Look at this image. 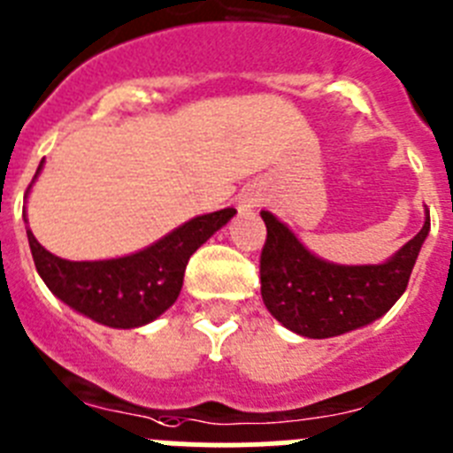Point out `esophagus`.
<instances>
[{
  "mask_svg": "<svg viewBox=\"0 0 453 453\" xmlns=\"http://www.w3.org/2000/svg\"><path fill=\"white\" fill-rule=\"evenodd\" d=\"M242 203H243V207H252V205H255V203H252V198H242Z\"/></svg>",
  "mask_w": 453,
  "mask_h": 453,
  "instance_id": "34e87169",
  "label": "esophagus"
}]
</instances>
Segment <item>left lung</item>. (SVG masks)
Instances as JSON below:
<instances>
[{
    "mask_svg": "<svg viewBox=\"0 0 453 453\" xmlns=\"http://www.w3.org/2000/svg\"><path fill=\"white\" fill-rule=\"evenodd\" d=\"M425 214L422 230L386 262L336 264L313 255L287 223L262 210L268 232L259 262L264 304L277 323L307 338L341 336L374 323L406 291L429 236Z\"/></svg>",
    "mask_w": 453,
    "mask_h": 453,
    "instance_id": "8db88e82",
    "label": "left lung"
}]
</instances>
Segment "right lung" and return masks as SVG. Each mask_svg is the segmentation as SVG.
I'll use <instances>...</instances> for the list:
<instances>
[{
	"label": "right lung",
	"instance_id": "right-lung-1",
	"mask_svg": "<svg viewBox=\"0 0 453 453\" xmlns=\"http://www.w3.org/2000/svg\"><path fill=\"white\" fill-rule=\"evenodd\" d=\"M234 214V207L201 214L142 250L95 262H69L40 246L28 227L27 236L38 275L60 303L105 327L135 329L153 323L176 303L189 257ZM22 219L28 223L27 207Z\"/></svg>",
	"mask_w": 453,
	"mask_h": 453
}]
</instances>
